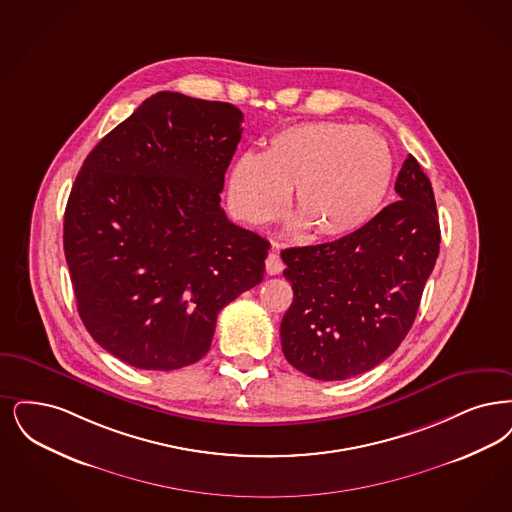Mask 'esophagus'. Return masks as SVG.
<instances>
[{
    "mask_svg": "<svg viewBox=\"0 0 512 512\" xmlns=\"http://www.w3.org/2000/svg\"><path fill=\"white\" fill-rule=\"evenodd\" d=\"M266 272L270 274V276H276V274H280L282 270H284V261H282V257L278 255V251H270L268 253V257H266L265 261Z\"/></svg>",
    "mask_w": 512,
    "mask_h": 512,
    "instance_id": "esophagus-1",
    "label": "esophagus"
}]
</instances>
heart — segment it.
I'll return each instance as SVG.
<instances>
[{
  "label": "heart",
  "mask_w": 512,
  "mask_h": 512,
  "mask_svg": "<svg viewBox=\"0 0 512 512\" xmlns=\"http://www.w3.org/2000/svg\"><path fill=\"white\" fill-rule=\"evenodd\" d=\"M394 162L387 141L368 127L318 122L291 125L270 137L265 154L246 152L230 169L228 196L251 225L293 213L316 238H345L379 213Z\"/></svg>",
  "instance_id": "1"
}]
</instances>
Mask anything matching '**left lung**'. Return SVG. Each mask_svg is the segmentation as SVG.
Instances as JSON below:
<instances>
[{"label":"left lung","mask_w":512,"mask_h":512,"mask_svg":"<svg viewBox=\"0 0 512 512\" xmlns=\"http://www.w3.org/2000/svg\"><path fill=\"white\" fill-rule=\"evenodd\" d=\"M398 202L358 232L282 251L293 303L280 326L287 362L312 379L343 381L400 347L440 251L429 177L409 154Z\"/></svg>","instance_id":"obj_1"}]
</instances>
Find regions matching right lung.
Here are the masks:
<instances>
[{
  "label": "right lung",
  "instance_id": "1",
  "mask_svg": "<svg viewBox=\"0 0 512 512\" xmlns=\"http://www.w3.org/2000/svg\"><path fill=\"white\" fill-rule=\"evenodd\" d=\"M234 104L162 91L91 154L64 211V255L83 326L112 356L171 371L204 358L217 314L265 276L270 244L228 221Z\"/></svg>",
  "mask_w": 512,
  "mask_h": 512
}]
</instances>
